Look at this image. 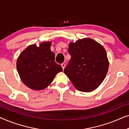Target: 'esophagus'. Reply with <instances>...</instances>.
I'll list each match as a JSON object with an SVG mask.
<instances>
[{"mask_svg": "<svg viewBox=\"0 0 129 129\" xmlns=\"http://www.w3.org/2000/svg\"><path fill=\"white\" fill-rule=\"evenodd\" d=\"M61 67H62L63 69L64 70V68H65V67H66V64H65L64 63H62V64H61Z\"/></svg>", "mask_w": 129, "mask_h": 129, "instance_id": "obj_1", "label": "esophagus"}]
</instances>
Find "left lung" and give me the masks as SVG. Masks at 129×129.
<instances>
[{"label":"left lung","instance_id":"1","mask_svg":"<svg viewBox=\"0 0 129 129\" xmlns=\"http://www.w3.org/2000/svg\"><path fill=\"white\" fill-rule=\"evenodd\" d=\"M71 56L64 72L76 89L83 92L96 89L106 77L109 62L105 49L89 38L70 42Z\"/></svg>","mask_w":129,"mask_h":129}]
</instances>
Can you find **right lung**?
<instances>
[{"mask_svg": "<svg viewBox=\"0 0 129 129\" xmlns=\"http://www.w3.org/2000/svg\"><path fill=\"white\" fill-rule=\"evenodd\" d=\"M52 42H43L39 46H28L19 54L16 68L22 82L33 90L48 87L56 75L63 71L54 61L55 54L50 50Z\"/></svg>", "mask_w": 129, "mask_h": 129, "instance_id": "obj_1", "label": "right lung"}]
</instances>
